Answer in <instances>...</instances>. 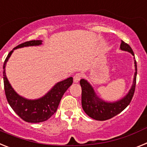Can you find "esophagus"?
<instances>
[{"mask_svg": "<svg viewBox=\"0 0 147 147\" xmlns=\"http://www.w3.org/2000/svg\"><path fill=\"white\" fill-rule=\"evenodd\" d=\"M81 77H82V75L80 73H78L76 74V75H74V77H73L74 83H78L79 81L81 80Z\"/></svg>", "mask_w": 147, "mask_h": 147, "instance_id": "1", "label": "esophagus"}]
</instances>
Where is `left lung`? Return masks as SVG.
<instances>
[{"mask_svg": "<svg viewBox=\"0 0 147 147\" xmlns=\"http://www.w3.org/2000/svg\"><path fill=\"white\" fill-rule=\"evenodd\" d=\"M120 49L123 51L129 52L135 57L132 48L123 40H121ZM134 61L135 72L132 86L128 93L123 98L115 102H107L99 98L91 84L85 79H81L80 81L82 89L81 104L83 109L87 115L97 121H106L119 114L130 104L135 92L137 75V63L135 60H134Z\"/></svg>", "mask_w": 147, "mask_h": 147, "instance_id": "1", "label": "left lung"}]
</instances>
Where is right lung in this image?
Here are the masks:
<instances>
[{"label": "right lung", "instance_id": "1", "mask_svg": "<svg viewBox=\"0 0 147 147\" xmlns=\"http://www.w3.org/2000/svg\"><path fill=\"white\" fill-rule=\"evenodd\" d=\"M42 40H30L15 47L6 57L3 63V84L6 99L10 107L20 118L29 123H40L49 119L58 109L65 92L72 84L73 78L69 77L57 83L46 95L38 99H27L20 96L14 90L6 75V65L15 49L26 47L40 46Z\"/></svg>", "mask_w": 147, "mask_h": 147}]
</instances>
